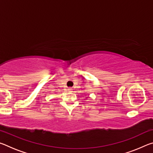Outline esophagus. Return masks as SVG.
<instances>
[{"mask_svg":"<svg viewBox=\"0 0 153 153\" xmlns=\"http://www.w3.org/2000/svg\"><path fill=\"white\" fill-rule=\"evenodd\" d=\"M67 90H68V91H72V90H73V89H72L71 88H68V89H67Z\"/></svg>","mask_w":153,"mask_h":153,"instance_id":"34e87169","label":"esophagus"}]
</instances>
